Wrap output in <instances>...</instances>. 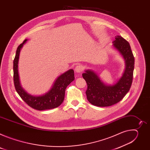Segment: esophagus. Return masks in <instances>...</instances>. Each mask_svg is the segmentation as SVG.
Instances as JSON below:
<instances>
[{
	"label": "esophagus",
	"mask_w": 150,
	"mask_h": 150,
	"mask_svg": "<svg viewBox=\"0 0 150 150\" xmlns=\"http://www.w3.org/2000/svg\"><path fill=\"white\" fill-rule=\"evenodd\" d=\"M83 70V67L82 65H78L75 67V71L78 73H81Z\"/></svg>",
	"instance_id": "esophagus-1"
}]
</instances>
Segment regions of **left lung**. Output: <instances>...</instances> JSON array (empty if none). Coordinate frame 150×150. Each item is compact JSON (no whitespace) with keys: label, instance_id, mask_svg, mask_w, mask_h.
<instances>
[{"label":"left lung","instance_id":"1","mask_svg":"<svg viewBox=\"0 0 150 150\" xmlns=\"http://www.w3.org/2000/svg\"><path fill=\"white\" fill-rule=\"evenodd\" d=\"M113 46L123 56L126 68L123 76L113 85H105L99 77L90 70L85 71L82 77L87 84V100L98 107L110 106L119 102L129 91L133 80L135 59L129 42L120 35L116 36Z\"/></svg>","mask_w":150,"mask_h":150}]
</instances>
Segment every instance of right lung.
<instances>
[{
    "label": "right lung",
    "mask_w": 150,
    "mask_h": 150,
    "mask_svg": "<svg viewBox=\"0 0 150 150\" xmlns=\"http://www.w3.org/2000/svg\"><path fill=\"white\" fill-rule=\"evenodd\" d=\"M27 41V39L25 40L23 43L18 47L13 60V82L15 90L21 98L33 109L38 110H44L57 108L63 101L67 86L75 79L74 70L69 69L60 75L54 82L50 90L45 95L41 96L30 95L21 87L18 72V63L20 50Z\"/></svg>",
    "instance_id": "right-lung-1"
}]
</instances>
